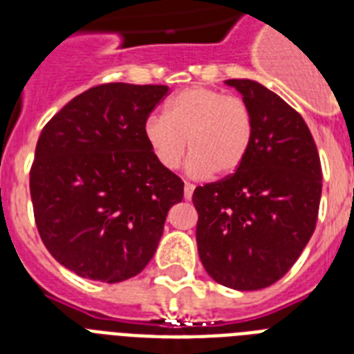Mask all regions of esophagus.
<instances>
[{
  "label": "esophagus",
  "mask_w": 354,
  "mask_h": 354,
  "mask_svg": "<svg viewBox=\"0 0 354 354\" xmlns=\"http://www.w3.org/2000/svg\"><path fill=\"white\" fill-rule=\"evenodd\" d=\"M193 191H194L193 183L185 182V185H183V196H185V200L193 198Z\"/></svg>",
  "instance_id": "34e87169"
}]
</instances>
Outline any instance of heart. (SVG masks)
<instances>
[{
	"label": "heart",
	"instance_id": "obj_1",
	"mask_svg": "<svg viewBox=\"0 0 354 354\" xmlns=\"http://www.w3.org/2000/svg\"><path fill=\"white\" fill-rule=\"evenodd\" d=\"M143 138L154 160L167 171L183 161L194 178L227 176L244 163L253 139V115L239 97L204 86H191L167 102L165 115H150ZM189 141L187 142V139Z\"/></svg>",
	"mask_w": 354,
	"mask_h": 354
}]
</instances>
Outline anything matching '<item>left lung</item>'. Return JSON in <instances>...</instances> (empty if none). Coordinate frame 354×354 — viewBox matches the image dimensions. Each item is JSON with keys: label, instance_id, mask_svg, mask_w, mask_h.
Instances as JSON below:
<instances>
[{"label": "left lung", "instance_id": "8db88e82", "mask_svg": "<svg viewBox=\"0 0 354 354\" xmlns=\"http://www.w3.org/2000/svg\"><path fill=\"white\" fill-rule=\"evenodd\" d=\"M253 115V139L235 174L193 193L196 244L205 272L235 290L274 285L316 227L322 165L307 122L277 93L230 79Z\"/></svg>", "mask_w": 354, "mask_h": 354}]
</instances>
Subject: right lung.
I'll return each mask as SVG.
<instances>
[{"label": "right lung", "instance_id": "1", "mask_svg": "<svg viewBox=\"0 0 354 354\" xmlns=\"http://www.w3.org/2000/svg\"><path fill=\"white\" fill-rule=\"evenodd\" d=\"M167 86L90 88L47 122L30 167L41 242L80 277L121 283L154 257L183 182L154 160L143 124Z\"/></svg>", "mask_w": 354, "mask_h": 354}]
</instances>
